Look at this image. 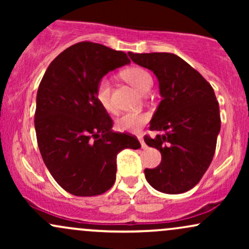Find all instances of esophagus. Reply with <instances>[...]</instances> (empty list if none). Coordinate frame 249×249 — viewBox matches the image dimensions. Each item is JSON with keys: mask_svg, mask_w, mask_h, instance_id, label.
<instances>
[{"mask_svg": "<svg viewBox=\"0 0 249 249\" xmlns=\"http://www.w3.org/2000/svg\"><path fill=\"white\" fill-rule=\"evenodd\" d=\"M138 141L141 142V144H142V148H145V147H146V145H145V142H144V139H142V136H138Z\"/></svg>", "mask_w": 249, "mask_h": 249, "instance_id": "obj_1", "label": "esophagus"}]
</instances>
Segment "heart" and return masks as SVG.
<instances>
[{"mask_svg":"<svg viewBox=\"0 0 249 249\" xmlns=\"http://www.w3.org/2000/svg\"><path fill=\"white\" fill-rule=\"evenodd\" d=\"M123 78L132 87L141 92L145 93L150 90L153 84V79L151 73L144 68L130 67L124 69L121 72ZM96 101L104 110L112 112L113 104L111 99V84L108 78L102 77L96 83L95 87ZM148 116L142 112H127L119 117L116 121V126L121 131H128V132H138L141 128L146 124Z\"/></svg>","mask_w":249,"mask_h":249,"instance_id":"heart-1","label":"heart"}]
</instances>
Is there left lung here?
Returning <instances> with one entry per match:
<instances>
[{"label": "left lung", "instance_id": "left-lung-1", "mask_svg": "<svg viewBox=\"0 0 249 249\" xmlns=\"http://www.w3.org/2000/svg\"><path fill=\"white\" fill-rule=\"evenodd\" d=\"M136 64L153 71L161 102L150 122L156 138L145 136L148 146L161 153V162L145 170L153 188L168 194L187 192L212 162L220 132V111L213 88L179 56L168 53H133Z\"/></svg>", "mask_w": 249, "mask_h": 249}]
</instances>
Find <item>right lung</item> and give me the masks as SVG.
Masks as SVG:
<instances>
[{
  "label": "right lung",
  "mask_w": 249,
  "mask_h": 249,
  "mask_svg": "<svg viewBox=\"0 0 249 249\" xmlns=\"http://www.w3.org/2000/svg\"><path fill=\"white\" fill-rule=\"evenodd\" d=\"M128 63L123 51L81 42L59 53L39 83L35 111L39 152L57 184L73 196L110 190L117 154L141 147L134 136L111 130L112 119L95 97L97 81Z\"/></svg>",
  "instance_id": "add662e5"
}]
</instances>
